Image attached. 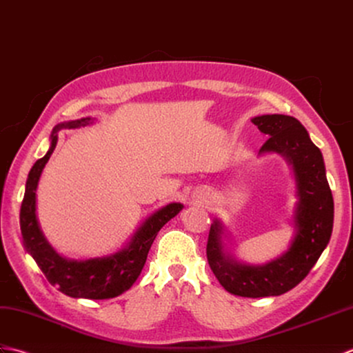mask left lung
I'll return each instance as SVG.
<instances>
[{"mask_svg":"<svg viewBox=\"0 0 353 353\" xmlns=\"http://www.w3.org/2000/svg\"><path fill=\"white\" fill-rule=\"evenodd\" d=\"M250 121L270 136L261 146L260 155L278 154L292 169L296 202L288 223L293 228V237L284 252L273 260L249 264L231 254L230 232L216 217L210 228L207 258L226 292L243 297L279 296L308 275L330 243L334 199L326 179L323 155L296 117L263 114Z\"/></svg>","mask_w":353,"mask_h":353,"instance_id":"left-lung-1","label":"left lung"}]
</instances>
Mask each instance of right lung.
<instances>
[{
    "label": "right lung",
    "mask_w": 353,
    "mask_h": 353,
    "mask_svg": "<svg viewBox=\"0 0 353 353\" xmlns=\"http://www.w3.org/2000/svg\"><path fill=\"white\" fill-rule=\"evenodd\" d=\"M92 117L61 122L54 127L50 136V148L41 160L31 168L27 183L26 194L21 205L19 223L23 246L27 252L34 258L39 269H41L50 284L56 287L59 292L77 299H110L127 292L136 283L143 265L146 263L148 252L152 246L157 234L184 208L183 203L170 202L137 226L131 234L130 240L113 254L85 260H72L60 255L52 248L48 239L41 228L37 219V187L41 181L45 164L56 150L59 131L81 128L93 123Z\"/></svg>",
    "instance_id": "obj_1"
}]
</instances>
